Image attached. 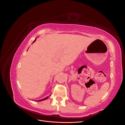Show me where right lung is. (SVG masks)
<instances>
[{
	"label": "right lung",
	"mask_w": 125,
	"mask_h": 125,
	"mask_svg": "<svg viewBox=\"0 0 125 125\" xmlns=\"http://www.w3.org/2000/svg\"><path fill=\"white\" fill-rule=\"evenodd\" d=\"M35 40H36V39L34 40V41L33 42H34L35 41ZM48 98V97H45V98H44V99H42V100H38V101H43V100H46V99H47Z\"/></svg>",
	"instance_id": "1"
}]
</instances>
